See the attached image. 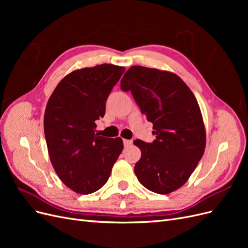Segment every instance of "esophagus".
Returning a JSON list of instances; mask_svg holds the SVG:
<instances>
[{"instance_id":"34e87169","label":"esophagus","mask_w":248,"mask_h":248,"mask_svg":"<svg viewBox=\"0 0 248 248\" xmlns=\"http://www.w3.org/2000/svg\"><path fill=\"white\" fill-rule=\"evenodd\" d=\"M123 144H124L125 147H128V146H130L132 144V140H123Z\"/></svg>"}]
</instances>
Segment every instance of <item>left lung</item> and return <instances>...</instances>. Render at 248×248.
<instances>
[{"mask_svg": "<svg viewBox=\"0 0 248 248\" xmlns=\"http://www.w3.org/2000/svg\"><path fill=\"white\" fill-rule=\"evenodd\" d=\"M153 124V142L136 140L141 156L134 172L147 189L168 194L189 179L206 148V129L197 98L177 74L132 66L121 80Z\"/></svg>", "mask_w": 248, "mask_h": 248, "instance_id": "left-lung-1", "label": "left lung"}]
</instances>
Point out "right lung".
Listing matches in <instances>:
<instances>
[{"mask_svg":"<svg viewBox=\"0 0 248 248\" xmlns=\"http://www.w3.org/2000/svg\"><path fill=\"white\" fill-rule=\"evenodd\" d=\"M124 71L112 64L74 70L47 101L43 124L49 159L60 180L74 192L100 189L122 152V139L99 137L95 121L106 114V101Z\"/></svg>","mask_w":248,"mask_h":248,"instance_id":"obj_1","label":"right lung"}]
</instances>
